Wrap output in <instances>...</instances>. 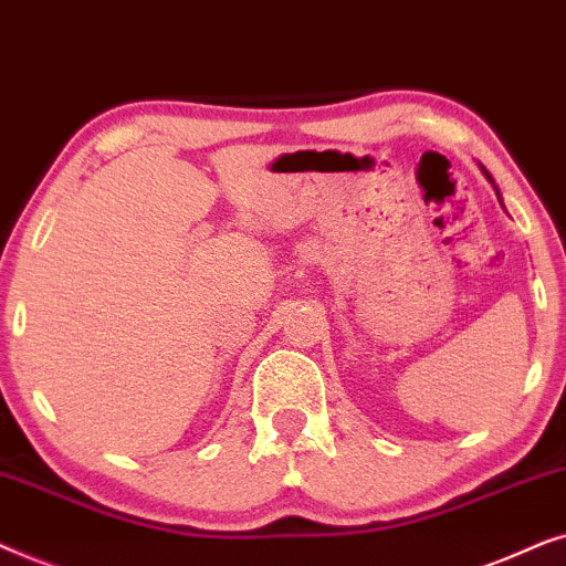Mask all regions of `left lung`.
Returning <instances> with one entry per match:
<instances>
[{"label": "left lung", "mask_w": 566, "mask_h": 566, "mask_svg": "<svg viewBox=\"0 0 566 566\" xmlns=\"http://www.w3.org/2000/svg\"><path fill=\"white\" fill-rule=\"evenodd\" d=\"M486 178H489V172H486Z\"/></svg>", "instance_id": "left-lung-1"}]
</instances>
